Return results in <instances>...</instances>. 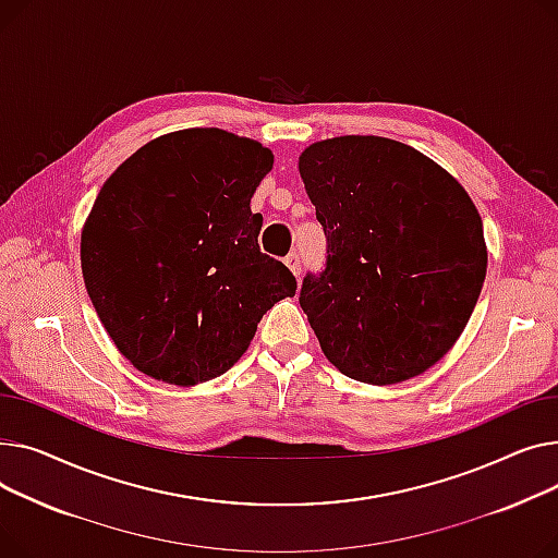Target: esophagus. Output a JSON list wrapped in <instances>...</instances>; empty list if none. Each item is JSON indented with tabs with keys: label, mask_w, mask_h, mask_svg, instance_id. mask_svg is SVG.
<instances>
[{
	"label": "esophagus",
	"mask_w": 558,
	"mask_h": 558,
	"mask_svg": "<svg viewBox=\"0 0 558 558\" xmlns=\"http://www.w3.org/2000/svg\"><path fill=\"white\" fill-rule=\"evenodd\" d=\"M286 266H288V270H290L294 277H300V275H302L300 254H298V252H290V254L286 256Z\"/></svg>",
	"instance_id": "esophagus-1"
}]
</instances>
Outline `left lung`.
<instances>
[{
  "label": "left lung",
  "mask_w": 558,
  "mask_h": 558,
  "mask_svg": "<svg viewBox=\"0 0 558 558\" xmlns=\"http://www.w3.org/2000/svg\"><path fill=\"white\" fill-rule=\"evenodd\" d=\"M300 175L326 234V268L300 304L344 376L395 385L462 336L486 277L466 189L416 148L374 135L311 144Z\"/></svg>",
  "instance_id": "1"
}]
</instances>
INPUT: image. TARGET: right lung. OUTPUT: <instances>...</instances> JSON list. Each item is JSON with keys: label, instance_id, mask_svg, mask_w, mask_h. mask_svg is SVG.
Instances as JSON below:
<instances>
[{"label": "right lung", "instance_id": "1", "mask_svg": "<svg viewBox=\"0 0 558 558\" xmlns=\"http://www.w3.org/2000/svg\"><path fill=\"white\" fill-rule=\"evenodd\" d=\"M272 150L220 128L161 135L106 180L81 234L89 300L146 376L191 387L225 374L256 324L298 290L258 250L250 201Z\"/></svg>", "mask_w": 558, "mask_h": 558}]
</instances>
